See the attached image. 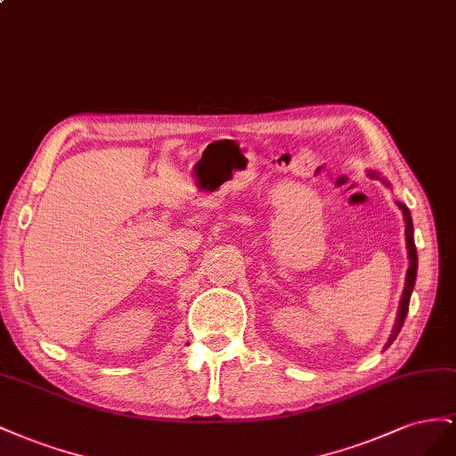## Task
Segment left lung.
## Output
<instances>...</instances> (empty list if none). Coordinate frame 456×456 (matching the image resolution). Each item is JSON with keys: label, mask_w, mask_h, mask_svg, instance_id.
I'll return each mask as SVG.
<instances>
[{"label": "left lung", "mask_w": 456, "mask_h": 456, "mask_svg": "<svg viewBox=\"0 0 456 456\" xmlns=\"http://www.w3.org/2000/svg\"><path fill=\"white\" fill-rule=\"evenodd\" d=\"M372 177H376V174H370ZM399 208L403 216H405V225H407V248H409V259H411V265H409V271H407V284H405V292H403V297H401V305H399V315H397V324L395 329L392 332V336H389V342L387 346H392V342L397 338L403 322H405V317L409 314V302H411V294H412V289H414V281H416V265H419V256H416V246H414V239H412V221H411V212L407 210L405 204L399 202ZM386 346V347H387Z\"/></svg>", "instance_id": "obj_1"}]
</instances>
